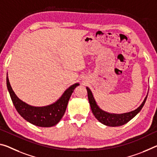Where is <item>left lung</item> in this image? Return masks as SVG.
<instances>
[{"label":"left lung","instance_id":"left-lung-1","mask_svg":"<svg viewBox=\"0 0 157 157\" xmlns=\"http://www.w3.org/2000/svg\"><path fill=\"white\" fill-rule=\"evenodd\" d=\"M86 90H87L89 102V104H90L91 111L92 113H93L94 115L95 116V117L98 119L101 123L109 126H122L124 124L128 122L131 119H132L141 110V109L143 108L144 104L145 103L147 97V96L145 97V100L143 102V103L141 104L139 108H137L135 110L130 112V113L119 114H110L108 113H106L105 111L102 110L101 109L99 108V107L97 105L95 100H94L93 94H92L90 89L88 87H86Z\"/></svg>","mask_w":157,"mask_h":157}]
</instances>
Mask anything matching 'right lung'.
<instances>
[{"label":"right lung","mask_w":157,"mask_h":157,"mask_svg":"<svg viewBox=\"0 0 157 157\" xmlns=\"http://www.w3.org/2000/svg\"><path fill=\"white\" fill-rule=\"evenodd\" d=\"M6 80L12 101L18 113L25 120L41 127H51L58 124L65 113L70 97L74 89L79 86V84L76 83L70 86L54 104L45 107H33L24 103L16 96L11 87L7 75Z\"/></svg>","instance_id":"add662e5"}]
</instances>
